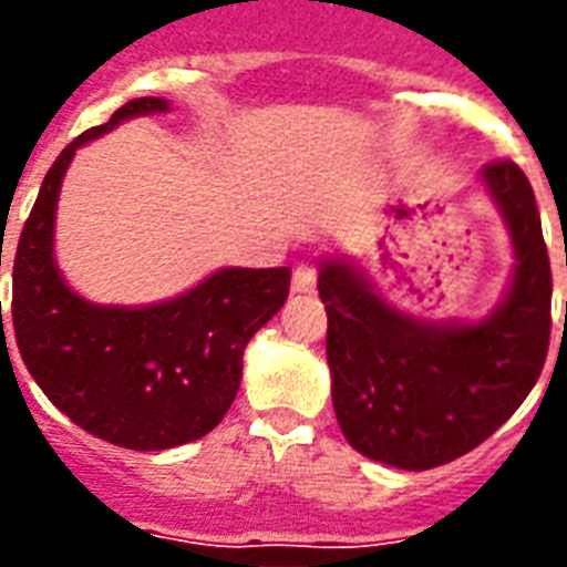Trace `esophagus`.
<instances>
[{"label":"esophagus","instance_id":"esophagus-1","mask_svg":"<svg viewBox=\"0 0 567 567\" xmlns=\"http://www.w3.org/2000/svg\"><path fill=\"white\" fill-rule=\"evenodd\" d=\"M315 285H318V274H315V267H311V265L293 267V276H291V291L293 293H311V291H315Z\"/></svg>","mask_w":567,"mask_h":567}]
</instances>
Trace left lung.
<instances>
[{"mask_svg": "<svg viewBox=\"0 0 567 567\" xmlns=\"http://www.w3.org/2000/svg\"><path fill=\"white\" fill-rule=\"evenodd\" d=\"M480 182L515 261L503 300L483 318H417L341 252L318 265L338 426L362 456L400 471L447 465L483 444L545 368L554 282L536 194L512 162L485 164Z\"/></svg>", "mask_w": 567, "mask_h": 567, "instance_id": "1", "label": "left lung"}]
</instances>
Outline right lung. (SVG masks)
Segmentation results:
<instances>
[{
	"mask_svg": "<svg viewBox=\"0 0 567 567\" xmlns=\"http://www.w3.org/2000/svg\"><path fill=\"white\" fill-rule=\"evenodd\" d=\"M164 111L167 100L141 96L75 137L49 167L13 256L11 320L22 362L70 421L128 450L179 447L223 421L249 338L282 309L291 282V267H220L150 306H100L66 285L55 212L75 150Z\"/></svg>",
	"mask_w": 567,
	"mask_h": 567,
	"instance_id": "1",
	"label": "right lung"
}]
</instances>
